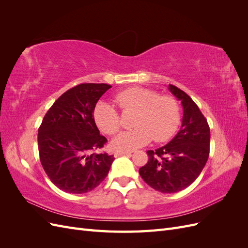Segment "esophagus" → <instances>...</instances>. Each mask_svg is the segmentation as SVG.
<instances>
[{
  "mask_svg": "<svg viewBox=\"0 0 248 248\" xmlns=\"http://www.w3.org/2000/svg\"><path fill=\"white\" fill-rule=\"evenodd\" d=\"M131 152H128V151H120V150H118V151L115 152V157H119V156H122V155H130Z\"/></svg>",
  "mask_w": 248,
  "mask_h": 248,
  "instance_id": "34e87169",
  "label": "esophagus"
}]
</instances>
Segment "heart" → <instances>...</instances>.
I'll list each match as a JSON object with an SVG mask.
<instances>
[{"mask_svg": "<svg viewBox=\"0 0 248 248\" xmlns=\"http://www.w3.org/2000/svg\"><path fill=\"white\" fill-rule=\"evenodd\" d=\"M115 100L124 112H134L131 125L136 127L112 140L115 148L134 150L146 146L152 139L157 142L166 141L178 129L181 112L172 96H159L153 90L134 87L118 93ZM94 119L98 128L109 136L117 133L121 127L119 112L107 101L97 103Z\"/></svg>", "mask_w": 248, "mask_h": 248, "instance_id": "b5f03b06", "label": "heart"}]
</instances>
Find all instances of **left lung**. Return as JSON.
Masks as SVG:
<instances>
[{"label": "left lung", "mask_w": 248, "mask_h": 248, "mask_svg": "<svg viewBox=\"0 0 248 248\" xmlns=\"http://www.w3.org/2000/svg\"><path fill=\"white\" fill-rule=\"evenodd\" d=\"M169 90L183 107L182 125L166 146L147 151L149 160L139 171L157 191L175 193L194 182L208 160L210 128L206 118L190 97L176 86Z\"/></svg>", "instance_id": "obj_1"}]
</instances>
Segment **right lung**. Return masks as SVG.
Masks as SVG:
<instances>
[{
	"label": "right lung",
	"instance_id": "add662e5",
	"mask_svg": "<svg viewBox=\"0 0 248 248\" xmlns=\"http://www.w3.org/2000/svg\"><path fill=\"white\" fill-rule=\"evenodd\" d=\"M111 86L80 84L69 89L52 104L38 129L40 161L58 188L86 193L108 174L114 155L95 153L107 144L94 120L97 101Z\"/></svg>",
	"mask_w": 248,
	"mask_h": 248
}]
</instances>
